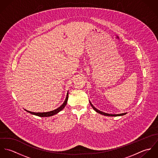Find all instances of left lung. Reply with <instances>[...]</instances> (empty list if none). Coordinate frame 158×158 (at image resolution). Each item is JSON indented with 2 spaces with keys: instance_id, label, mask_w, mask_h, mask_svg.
<instances>
[{
  "instance_id": "1",
  "label": "left lung",
  "mask_w": 158,
  "mask_h": 158,
  "mask_svg": "<svg viewBox=\"0 0 158 158\" xmlns=\"http://www.w3.org/2000/svg\"><path fill=\"white\" fill-rule=\"evenodd\" d=\"M89 103H90V105H91V106L92 107V108L97 112V113H99V114H102V115H106V116H122V115H125L127 113H122V114H108V113H104V112H102V111H100V110H97V108H95L94 106H93V105L91 103V102H90V101H89Z\"/></svg>"
}]
</instances>
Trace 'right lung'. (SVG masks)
Instances as JSON below:
<instances>
[{"label": "right lung", "mask_w": 158, "mask_h": 158, "mask_svg": "<svg viewBox=\"0 0 158 158\" xmlns=\"http://www.w3.org/2000/svg\"><path fill=\"white\" fill-rule=\"evenodd\" d=\"M68 95H69V91H68V93H67V95H66V98L64 103L59 108H56L55 110H53V111H49V112H44V113H34V112H31L30 111H28L25 109H24V110L26 111L27 113H30L31 114L37 115V116H39V117H50V116L54 115L56 114L57 113L60 112L61 110H63L65 108V106H66V105H67V103H68Z\"/></svg>", "instance_id": "obj_1"}]
</instances>
